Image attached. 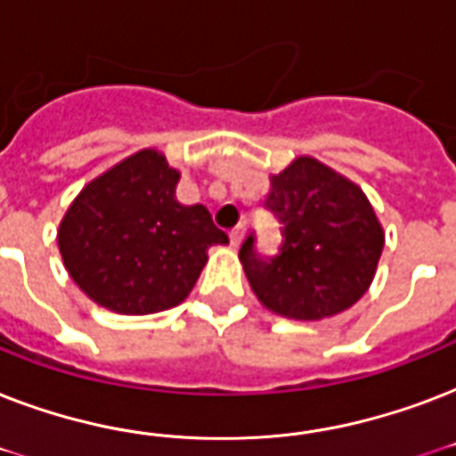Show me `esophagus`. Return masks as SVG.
I'll use <instances>...</instances> for the list:
<instances>
[{
	"instance_id": "obj_1",
	"label": "esophagus",
	"mask_w": 456,
	"mask_h": 456,
	"mask_svg": "<svg viewBox=\"0 0 456 456\" xmlns=\"http://www.w3.org/2000/svg\"><path fill=\"white\" fill-rule=\"evenodd\" d=\"M243 234H246V222H239L232 232H229V239H232V246H239L243 239Z\"/></svg>"
}]
</instances>
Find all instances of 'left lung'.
<instances>
[{"label": "left lung", "instance_id": "8db88e82", "mask_svg": "<svg viewBox=\"0 0 456 456\" xmlns=\"http://www.w3.org/2000/svg\"><path fill=\"white\" fill-rule=\"evenodd\" d=\"M265 208L284 224L279 253L263 257L256 232L239 248L250 289L291 319H324L364 296L383 250V229L360 186L314 158L272 177Z\"/></svg>", "mask_w": 456, "mask_h": 456}]
</instances>
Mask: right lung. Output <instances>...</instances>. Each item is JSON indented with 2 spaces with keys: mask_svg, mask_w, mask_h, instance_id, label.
<instances>
[{
  "mask_svg": "<svg viewBox=\"0 0 456 456\" xmlns=\"http://www.w3.org/2000/svg\"><path fill=\"white\" fill-rule=\"evenodd\" d=\"M179 172L158 151H139L94 179L59 229L63 265L94 303L151 314L189 296L206 250L229 243L206 206H182Z\"/></svg>",
  "mask_w": 456,
  "mask_h": 456,
  "instance_id": "obj_1",
  "label": "right lung"
}]
</instances>
